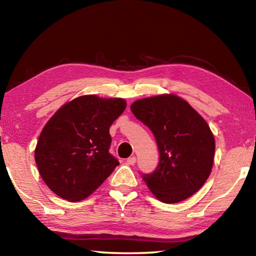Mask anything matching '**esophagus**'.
Returning a JSON list of instances; mask_svg holds the SVG:
<instances>
[{
    "mask_svg": "<svg viewBox=\"0 0 256 256\" xmlns=\"http://www.w3.org/2000/svg\"><path fill=\"white\" fill-rule=\"evenodd\" d=\"M136 156H130V158H128V159H126V164H131V166H133L134 164H136Z\"/></svg>",
    "mask_w": 256,
    "mask_h": 256,
    "instance_id": "obj_1",
    "label": "esophagus"
}]
</instances>
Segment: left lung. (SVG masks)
I'll return each mask as SVG.
<instances>
[{"label": "left lung", "instance_id": "left-lung-1", "mask_svg": "<svg viewBox=\"0 0 256 256\" xmlns=\"http://www.w3.org/2000/svg\"><path fill=\"white\" fill-rule=\"evenodd\" d=\"M131 110L151 130L159 148L156 170L142 174L148 189L166 204L196 194L210 174L215 154V138L206 120L176 95L136 100Z\"/></svg>", "mask_w": 256, "mask_h": 256}]
</instances>
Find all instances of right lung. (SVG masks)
Listing matches in <instances>:
<instances>
[{
    "label": "right lung",
    "mask_w": 256,
    "mask_h": 256,
    "mask_svg": "<svg viewBox=\"0 0 256 256\" xmlns=\"http://www.w3.org/2000/svg\"><path fill=\"white\" fill-rule=\"evenodd\" d=\"M123 98L77 97L51 118L39 136L34 159L46 184L69 202L87 198L113 172L110 126L124 112Z\"/></svg>",
    "instance_id": "obj_1"
}]
</instances>
